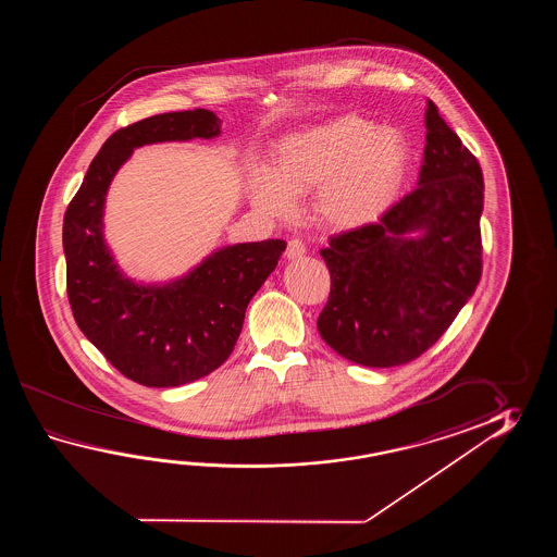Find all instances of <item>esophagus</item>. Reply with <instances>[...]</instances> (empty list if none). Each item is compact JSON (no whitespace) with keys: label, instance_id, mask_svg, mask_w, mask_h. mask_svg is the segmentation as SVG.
<instances>
[{"label":"esophagus","instance_id":"34e87169","mask_svg":"<svg viewBox=\"0 0 557 557\" xmlns=\"http://www.w3.org/2000/svg\"><path fill=\"white\" fill-rule=\"evenodd\" d=\"M305 252H307V247H305L302 238L293 237L286 243V250H284L286 259H298V257H302Z\"/></svg>","mask_w":557,"mask_h":557}]
</instances>
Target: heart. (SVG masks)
Returning <instances> with one entry per match:
<instances>
[{"mask_svg": "<svg viewBox=\"0 0 557 557\" xmlns=\"http://www.w3.org/2000/svg\"><path fill=\"white\" fill-rule=\"evenodd\" d=\"M408 165V145L396 129L360 115H343L286 135L273 166L250 177V197L271 214H286L295 195L317 189L320 225L350 231L370 225L396 199Z\"/></svg>", "mask_w": 557, "mask_h": 557, "instance_id": "b5f03b06", "label": "heart"}]
</instances>
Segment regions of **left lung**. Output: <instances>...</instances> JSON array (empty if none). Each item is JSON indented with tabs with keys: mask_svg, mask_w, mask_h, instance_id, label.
<instances>
[{
	"mask_svg": "<svg viewBox=\"0 0 557 557\" xmlns=\"http://www.w3.org/2000/svg\"><path fill=\"white\" fill-rule=\"evenodd\" d=\"M482 209V166L428 99L418 185L379 223L332 235L320 250L331 273L322 341L370 368L424 355L480 283ZM416 230L418 238L405 237Z\"/></svg>",
	"mask_w": 557,
	"mask_h": 557,
	"instance_id": "left-lung-1",
	"label": "left lung"
}]
</instances>
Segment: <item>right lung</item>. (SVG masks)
I'll return each instance as SVG.
<instances>
[{
  "label": "right lung",
  "mask_w": 557,
  "mask_h": 557,
  "mask_svg": "<svg viewBox=\"0 0 557 557\" xmlns=\"http://www.w3.org/2000/svg\"><path fill=\"white\" fill-rule=\"evenodd\" d=\"M213 111L161 113L115 131L95 154L63 216L67 298L73 319L125 379L169 388L202 379L233 352L250 298L273 273L286 243L261 240L216 250L185 278L139 286L125 278L103 243V205L135 147L211 139Z\"/></svg>",
  "instance_id": "add662e5"
}]
</instances>
